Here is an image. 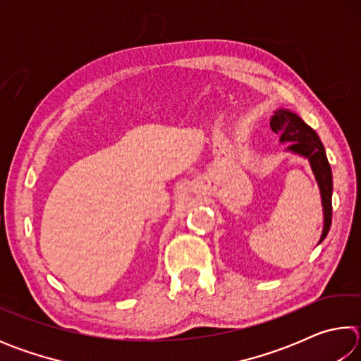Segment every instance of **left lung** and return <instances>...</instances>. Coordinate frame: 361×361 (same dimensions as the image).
I'll return each mask as SVG.
<instances>
[{"label": "left lung", "mask_w": 361, "mask_h": 361, "mask_svg": "<svg viewBox=\"0 0 361 361\" xmlns=\"http://www.w3.org/2000/svg\"><path fill=\"white\" fill-rule=\"evenodd\" d=\"M271 129L280 137V142L290 143L291 151L302 154L309 159L310 166L315 173V178L319 181L323 213H325V226L320 237V242L325 239L329 226H331L333 207H331V195H333V176L331 167L326 159V152L314 129L305 124V122L296 116L295 113L286 111V109H279L271 119Z\"/></svg>", "instance_id": "1"}]
</instances>
